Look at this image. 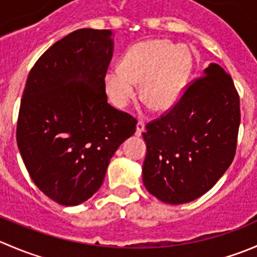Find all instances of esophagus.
Listing matches in <instances>:
<instances>
[{
	"label": "esophagus",
	"instance_id": "34e87169",
	"mask_svg": "<svg viewBox=\"0 0 257 257\" xmlns=\"http://www.w3.org/2000/svg\"><path fill=\"white\" fill-rule=\"evenodd\" d=\"M145 131V123L143 120H139L138 124H137V131H136V136L141 137L142 133Z\"/></svg>",
	"mask_w": 257,
	"mask_h": 257
}]
</instances>
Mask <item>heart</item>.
<instances>
[{
  "label": "heart",
  "instance_id": "1",
  "mask_svg": "<svg viewBox=\"0 0 257 257\" xmlns=\"http://www.w3.org/2000/svg\"><path fill=\"white\" fill-rule=\"evenodd\" d=\"M190 67V54L183 46L162 38L142 41L126 51L120 69H108L105 90L113 104L123 108L133 99V84L142 81V103L153 112H165L180 98Z\"/></svg>",
  "mask_w": 257,
  "mask_h": 257
}]
</instances>
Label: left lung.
Masks as SVG:
<instances>
[{
    "label": "left lung",
    "mask_w": 257,
    "mask_h": 257,
    "mask_svg": "<svg viewBox=\"0 0 257 257\" xmlns=\"http://www.w3.org/2000/svg\"><path fill=\"white\" fill-rule=\"evenodd\" d=\"M240 97L231 76L211 63L180 99L145 125L143 183L160 201H193L224 175L236 152Z\"/></svg>",
    "instance_id": "obj_1"
}]
</instances>
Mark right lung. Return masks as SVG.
<instances>
[{"instance_id": "right-lung-1", "label": "right lung", "mask_w": 257, "mask_h": 257, "mask_svg": "<svg viewBox=\"0 0 257 257\" xmlns=\"http://www.w3.org/2000/svg\"><path fill=\"white\" fill-rule=\"evenodd\" d=\"M109 30L82 28L51 46L28 74L17 145L45 195L74 206L97 193L137 119L108 103L104 77L113 56Z\"/></svg>"}]
</instances>
